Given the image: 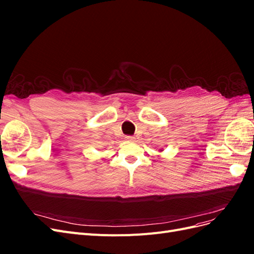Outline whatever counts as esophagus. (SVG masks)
I'll return each instance as SVG.
<instances>
[{"mask_svg": "<svg viewBox=\"0 0 254 254\" xmlns=\"http://www.w3.org/2000/svg\"><path fill=\"white\" fill-rule=\"evenodd\" d=\"M125 139H126L127 141H134L135 137H134V136H132V135H126V136H125Z\"/></svg>", "mask_w": 254, "mask_h": 254, "instance_id": "1", "label": "esophagus"}]
</instances>
